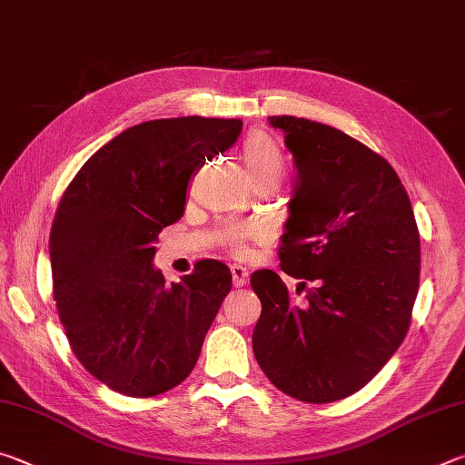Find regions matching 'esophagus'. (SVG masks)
<instances>
[{
	"label": "esophagus",
	"instance_id": "obj_1",
	"mask_svg": "<svg viewBox=\"0 0 465 465\" xmlns=\"http://www.w3.org/2000/svg\"><path fill=\"white\" fill-rule=\"evenodd\" d=\"M250 272L243 269L240 264H233L232 266V279H233V287H243L248 282Z\"/></svg>",
	"mask_w": 465,
	"mask_h": 465
}]
</instances>
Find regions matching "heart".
<instances>
[{"label":"heart","mask_w":465,"mask_h":465,"mask_svg":"<svg viewBox=\"0 0 465 465\" xmlns=\"http://www.w3.org/2000/svg\"><path fill=\"white\" fill-rule=\"evenodd\" d=\"M243 162L254 184H279L287 172V160L269 133L254 131L243 139ZM258 235V227L252 223H232L225 227V243L233 256H248L250 243Z\"/></svg>","instance_id":"heart-1"}]
</instances>
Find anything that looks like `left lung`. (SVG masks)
Segmentation results:
<instances>
[{
	"label": "left lung",
	"mask_w": 465,
	"mask_h": 465,
	"mask_svg": "<svg viewBox=\"0 0 465 465\" xmlns=\"http://www.w3.org/2000/svg\"><path fill=\"white\" fill-rule=\"evenodd\" d=\"M285 131L297 188L281 238V271L302 279L297 305L274 271L254 272L262 303L252 349L287 396L326 404L359 391L411 328L420 235L388 160L328 124L271 116Z\"/></svg>",
	"instance_id": "1"
}]
</instances>
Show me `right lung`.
<instances>
[{
    "instance_id": "1",
    "label": "right lung",
    "mask_w": 465,
    "mask_h": 465,
    "mask_svg": "<svg viewBox=\"0 0 465 465\" xmlns=\"http://www.w3.org/2000/svg\"><path fill=\"white\" fill-rule=\"evenodd\" d=\"M238 119L180 116L135 124L100 147L63 193L49 252L53 297L77 361L131 398L191 375L232 272L207 258L166 285L153 269L157 233L184 213L204 157L235 143Z\"/></svg>"
}]
</instances>
